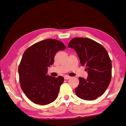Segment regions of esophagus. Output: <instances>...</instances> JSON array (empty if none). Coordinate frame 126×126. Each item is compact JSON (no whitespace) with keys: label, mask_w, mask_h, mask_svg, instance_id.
Listing matches in <instances>:
<instances>
[{"label":"esophagus","mask_w":126,"mask_h":126,"mask_svg":"<svg viewBox=\"0 0 126 126\" xmlns=\"http://www.w3.org/2000/svg\"><path fill=\"white\" fill-rule=\"evenodd\" d=\"M71 77L70 76H68V75H65L64 76V78L65 80H68Z\"/></svg>","instance_id":"esophagus-1"}]
</instances>
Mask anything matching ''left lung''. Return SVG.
<instances>
[{
  "instance_id": "left-lung-1",
  "label": "left lung",
  "mask_w": 126,
  "mask_h": 126,
  "mask_svg": "<svg viewBox=\"0 0 126 126\" xmlns=\"http://www.w3.org/2000/svg\"><path fill=\"white\" fill-rule=\"evenodd\" d=\"M68 47L76 51L81 65L87 67L88 73L86 79L79 78L76 95L86 100L97 99L105 92L111 79L112 63L107 51L101 44L86 38H73Z\"/></svg>"
}]
</instances>
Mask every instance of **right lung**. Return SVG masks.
<instances>
[{
	"label": "right lung",
	"instance_id": "add662e5",
	"mask_svg": "<svg viewBox=\"0 0 126 126\" xmlns=\"http://www.w3.org/2000/svg\"><path fill=\"white\" fill-rule=\"evenodd\" d=\"M62 42L48 39L38 42L27 49L18 66L21 87L27 97L39 105H47L57 98L63 76L47 75L58 51L65 50Z\"/></svg>",
	"mask_w": 126,
	"mask_h": 126
}]
</instances>
